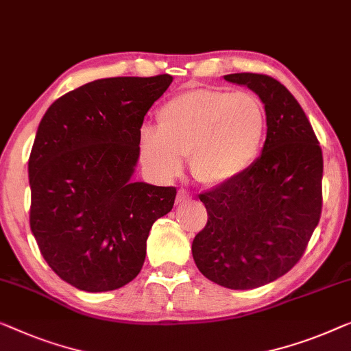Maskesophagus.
Returning a JSON list of instances; mask_svg holds the SVG:
<instances>
[{
    "label": "esophagus",
    "mask_w": 351,
    "mask_h": 351,
    "mask_svg": "<svg viewBox=\"0 0 351 351\" xmlns=\"http://www.w3.org/2000/svg\"><path fill=\"white\" fill-rule=\"evenodd\" d=\"M191 199V195L188 193L186 190H184V188H180L179 193H177V197H176V204L177 206H182L185 204V202H188Z\"/></svg>",
    "instance_id": "obj_1"
}]
</instances>
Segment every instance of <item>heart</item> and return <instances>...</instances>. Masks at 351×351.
Wrapping results in <instances>:
<instances>
[{"label": "heart", "instance_id": "b5f03b06", "mask_svg": "<svg viewBox=\"0 0 351 351\" xmlns=\"http://www.w3.org/2000/svg\"><path fill=\"white\" fill-rule=\"evenodd\" d=\"M158 130L141 131L144 163L161 177L190 171L202 185L231 184L260 156L267 134V117L260 98L245 91L193 88L174 96L156 115Z\"/></svg>", "mask_w": 351, "mask_h": 351}]
</instances>
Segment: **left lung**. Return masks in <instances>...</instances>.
Instances as JSON below:
<instances>
[{
  "mask_svg": "<svg viewBox=\"0 0 351 351\" xmlns=\"http://www.w3.org/2000/svg\"><path fill=\"white\" fill-rule=\"evenodd\" d=\"M225 80L260 96L267 134L260 158L231 184L201 193L207 225L193 241L197 269L231 289L267 285L306 252L322 215L323 154L296 98L271 75L239 73Z\"/></svg>",
  "mask_w": 351,
  "mask_h": 351,
  "instance_id": "obj_1",
  "label": "left lung"
}]
</instances>
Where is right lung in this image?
<instances>
[{
    "label": "right lung",
    "instance_id": "1",
    "mask_svg": "<svg viewBox=\"0 0 351 351\" xmlns=\"http://www.w3.org/2000/svg\"><path fill=\"white\" fill-rule=\"evenodd\" d=\"M172 75L110 77L63 95L40 120L28 161L29 226L52 271L82 291L125 287L177 190L133 182L141 126Z\"/></svg>",
    "mask_w": 351,
    "mask_h": 351
}]
</instances>
